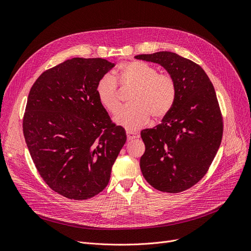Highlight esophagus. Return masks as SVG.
Returning <instances> with one entry per match:
<instances>
[{
	"label": "esophagus",
	"instance_id": "1",
	"mask_svg": "<svg viewBox=\"0 0 251 251\" xmlns=\"http://www.w3.org/2000/svg\"><path fill=\"white\" fill-rule=\"evenodd\" d=\"M126 134H127V140L128 141L136 139V138H139V134L135 133V132H132V131H127Z\"/></svg>",
	"mask_w": 251,
	"mask_h": 251
}]
</instances>
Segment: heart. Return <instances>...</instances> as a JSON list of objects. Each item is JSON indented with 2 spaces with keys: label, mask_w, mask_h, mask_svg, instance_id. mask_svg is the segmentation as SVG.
Wrapping results in <instances>:
<instances>
[{
  "label": "heart",
  "mask_w": 251,
  "mask_h": 251,
  "mask_svg": "<svg viewBox=\"0 0 251 251\" xmlns=\"http://www.w3.org/2000/svg\"><path fill=\"white\" fill-rule=\"evenodd\" d=\"M119 81L123 86L134 87L129 98L131 104L121 109L114 121L130 131L146 125L151 115L154 119L166 116L173 107L176 98V84L168 74L157 73L152 66L140 61H129L118 68ZM100 102L111 113L120 107L118 87L111 74L103 75L97 84Z\"/></svg>",
  "instance_id": "1"
}]
</instances>
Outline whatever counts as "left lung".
I'll use <instances>...</instances> for the list:
<instances>
[{
	"mask_svg": "<svg viewBox=\"0 0 251 251\" xmlns=\"http://www.w3.org/2000/svg\"><path fill=\"white\" fill-rule=\"evenodd\" d=\"M134 58L161 65L176 84L174 104L162 123L140 133L142 175L160 191H184L205 175L220 148L223 122L215 88L200 65L175 52Z\"/></svg>",
	"mask_w": 251,
	"mask_h": 251,
	"instance_id": "1",
	"label": "left lung"
}]
</instances>
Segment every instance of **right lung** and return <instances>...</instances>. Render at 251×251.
<instances>
[{
	"instance_id": "obj_1",
	"label": "right lung",
	"mask_w": 251,
	"mask_h": 251,
	"mask_svg": "<svg viewBox=\"0 0 251 251\" xmlns=\"http://www.w3.org/2000/svg\"><path fill=\"white\" fill-rule=\"evenodd\" d=\"M114 66L100 58H73L45 71L29 91L26 144L39 175L67 199L101 192L126 142L124 128L111 123L96 90Z\"/></svg>"
}]
</instances>
